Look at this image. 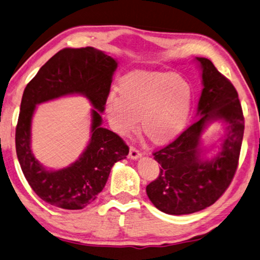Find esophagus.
Wrapping results in <instances>:
<instances>
[{
    "label": "esophagus",
    "instance_id": "esophagus-1",
    "mask_svg": "<svg viewBox=\"0 0 260 260\" xmlns=\"http://www.w3.org/2000/svg\"><path fill=\"white\" fill-rule=\"evenodd\" d=\"M142 156V152L139 151L138 148H136L135 146H130V152H129V157L134 158V160H136V158H138Z\"/></svg>",
    "mask_w": 260,
    "mask_h": 260
}]
</instances>
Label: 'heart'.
<instances>
[{"label":"heart","instance_id":"b5f03b06","mask_svg":"<svg viewBox=\"0 0 260 260\" xmlns=\"http://www.w3.org/2000/svg\"><path fill=\"white\" fill-rule=\"evenodd\" d=\"M118 92H111L106 100V115L116 134H130L140 118L148 139L165 144L185 127L192 88L183 76L168 72L130 73L121 80Z\"/></svg>","mask_w":260,"mask_h":260}]
</instances>
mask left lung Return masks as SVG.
Masks as SVG:
<instances>
[{
    "instance_id": "obj_1",
    "label": "left lung",
    "mask_w": 260,
    "mask_h": 260,
    "mask_svg": "<svg viewBox=\"0 0 260 260\" xmlns=\"http://www.w3.org/2000/svg\"><path fill=\"white\" fill-rule=\"evenodd\" d=\"M197 59L202 68L203 90L198 107L201 117L153 153L161 165L160 174L146 187L152 203L168 215H188L210 207L229 188L239 165L244 116L238 91L209 59ZM213 119L226 121L229 133L218 155L207 160L201 157L199 138Z\"/></svg>"
}]
</instances>
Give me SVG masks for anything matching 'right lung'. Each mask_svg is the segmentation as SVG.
<instances>
[{
    "mask_svg": "<svg viewBox=\"0 0 260 260\" xmlns=\"http://www.w3.org/2000/svg\"><path fill=\"white\" fill-rule=\"evenodd\" d=\"M116 67L115 59L100 50L65 48L50 58L26 85L16 126V152L31 189L51 206L66 210L85 208L105 187L114 163L129 154L120 136L102 126L100 116ZM72 93L86 95L95 107L90 143L70 167L47 171L31 153V116L38 103Z\"/></svg>",
    "mask_w": 260,
    "mask_h": 260,
    "instance_id": "add662e5",
    "label": "right lung"
}]
</instances>
